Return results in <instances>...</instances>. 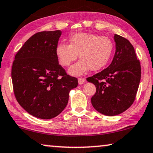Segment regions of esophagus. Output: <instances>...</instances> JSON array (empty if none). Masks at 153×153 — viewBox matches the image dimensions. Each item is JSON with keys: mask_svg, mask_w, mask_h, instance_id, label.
Listing matches in <instances>:
<instances>
[{"mask_svg": "<svg viewBox=\"0 0 153 153\" xmlns=\"http://www.w3.org/2000/svg\"><path fill=\"white\" fill-rule=\"evenodd\" d=\"M85 82V78L84 77H78V83L79 85H82Z\"/></svg>", "mask_w": 153, "mask_h": 153, "instance_id": "1", "label": "esophagus"}]
</instances>
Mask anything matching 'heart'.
<instances>
[{"label":"heart","instance_id":"b5f03b06","mask_svg":"<svg viewBox=\"0 0 153 153\" xmlns=\"http://www.w3.org/2000/svg\"><path fill=\"white\" fill-rule=\"evenodd\" d=\"M113 50L114 44L109 37L80 33L71 36L69 44H58L55 53L59 64L63 66H69L79 54L80 59L68 69V73L73 76H79L89 69L96 71L102 68L109 62Z\"/></svg>","mask_w":153,"mask_h":153}]
</instances>
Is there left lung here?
<instances>
[{"instance_id": "8db88e82", "label": "left lung", "mask_w": 153, "mask_h": 153, "mask_svg": "<svg viewBox=\"0 0 153 153\" xmlns=\"http://www.w3.org/2000/svg\"><path fill=\"white\" fill-rule=\"evenodd\" d=\"M116 52L108 67L87 80L94 84L96 94L91 104L98 112L116 116L134 102L141 79L140 62L134 47L127 39L114 34Z\"/></svg>"}]
</instances>
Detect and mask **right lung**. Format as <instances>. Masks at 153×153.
Here are the masks:
<instances>
[{
    "mask_svg": "<svg viewBox=\"0 0 153 153\" xmlns=\"http://www.w3.org/2000/svg\"><path fill=\"white\" fill-rule=\"evenodd\" d=\"M60 30L44 31L29 38L14 57L12 79L15 97L30 114L51 119L59 115L68 101L77 79L59 65L55 50Z\"/></svg>",
    "mask_w": 153,
    "mask_h": 153,
    "instance_id": "1",
    "label": "right lung"
}]
</instances>
